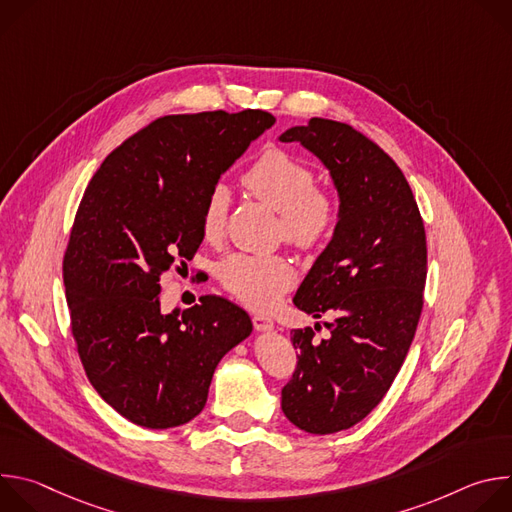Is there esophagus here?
<instances>
[{"label":"esophagus","instance_id":"esophagus-1","mask_svg":"<svg viewBox=\"0 0 512 512\" xmlns=\"http://www.w3.org/2000/svg\"><path fill=\"white\" fill-rule=\"evenodd\" d=\"M253 326H255V330H257V332H271V330L275 328L273 320H271V318H267V316H261V314L253 316Z\"/></svg>","mask_w":512,"mask_h":512}]
</instances>
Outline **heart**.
Returning a JSON list of instances; mask_svg holds the SVG:
<instances>
[{"label":"heart","mask_w":512,"mask_h":512,"mask_svg":"<svg viewBox=\"0 0 512 512\" xmlns=\"http://www.w3.org/2000/svg\"><path fill=\"white\" fill-rule=\"evenodd\" d=\"M253 196L281 214L283 237L298 247L318 245L334 223V200L316 190L308 166L283 150H265L243 176ZM231 206L227 184H214L202 204L200 231L210 243L225 235ZM218 279L235 298L251 308L267 310L277 304L285 289L296 281V269L283 255L235 253L218 265Z\"/></svg>","instance_id":"obj_1"}]
</instances>
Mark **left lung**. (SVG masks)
<instances>
[{
	"label": "left lung",
	"mask_w": 512,
	"mask_h": 512,
	"mask_svg": "<svg viewBox=\"0 0 512 512\" xmlns=\"http://www.w3.org/2000/svg\"><path fill=\"white\" fill-rule=\"evenodd\" d=\"M277 139L316 156L338 196L332 239L294 298L312 318L334 316L330 336L291 330L298 367L281 391L291 423L326 435L367 417L401 369L423 306L425 229L403 172L350 125L314 117Z\"/></svg>",
	"instance_id": "left-lung-1"
}]
</instances>
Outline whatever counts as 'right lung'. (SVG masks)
<instances>
[{"label": "right lung", "instance_id": "1", "mask_svg": "<svg viewBox=\"0 0 512 512\" xmlns=\"http://www.w3.org/2000/svg\"><path fill=\"white\" fill-rule=\"evenodd\" d=\"M273 123L259 109L162 117L85 190L64 255L72 334L95 391L135 425L194 419L216 364L253 332L245 310L216 296L164 314L160 275L192 261L208 190Z\"/></svg>", "mask_w": 512, "mask_h": 512}]
</instances>
